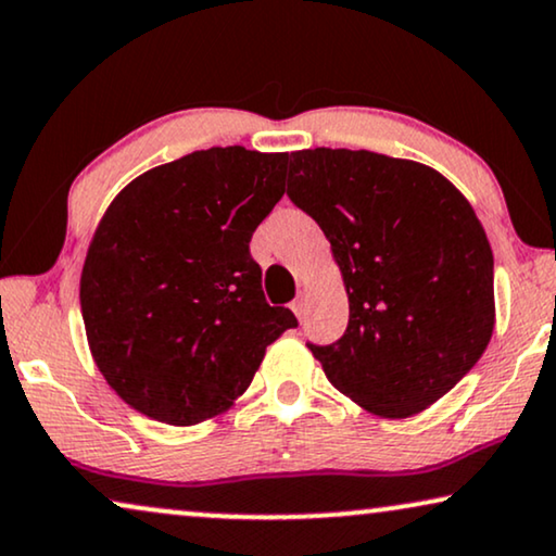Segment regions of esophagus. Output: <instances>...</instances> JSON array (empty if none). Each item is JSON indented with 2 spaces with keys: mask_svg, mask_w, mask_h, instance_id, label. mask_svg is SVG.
Segmentation results:
<instances>
[{
  "mask_svg": "<svg viewBox=\"0 0 556 556\" xmlns=\"http://www.w3.org/2000/svg\"><path fill=\"white\" fill-rule=\"evenodd\" d=\"M291 311H293V314L299 316V318H303V311H306V301H303V299H295V301L291 303Z\"/></svg>",
  "mask_w": 556,
  "mask_h": 556,
  "instance_id": "obj_1",
  "label": "esophagus"
}]
</instances>
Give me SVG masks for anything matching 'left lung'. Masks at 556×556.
I'll return each mask as SVG.
<instances>
[{
    "instance_id": "1",
    "label": "left lung",
    "mask_w": 556,
    "mask_h": 556,
    "mask_svg": "<svg viewBox=\"0 0 556 556\" xmlns=\"http://www.w3.org/2000/svg\"><path fill=\"white\" fill-rule=\"evenodd\" d=\"M288 197L321 227L349 295L337 344L308 346L362 409L405 420L453 390L496 326L493 253L443 174L359 149L291 154Z\"/></svg>"
}]
</instances>
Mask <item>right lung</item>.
<instances>
[{"label":"right lung","instance_id":"obj_1","mask_svg":"<svg viewBox=\"0 0 556 556\" xmlns=\"http://www.w3.org/2000/svg\"><path fill=\"white\" fill-rule=\"evenodd\" d=\"M288 154L212 147L154 166L103 212L80 273L98 371L128 407L189 428L235 407L293 329L268 306L250 238L286 192Z\"/></svg>","mask_w":556,"mask_h":556}]
</instances>
